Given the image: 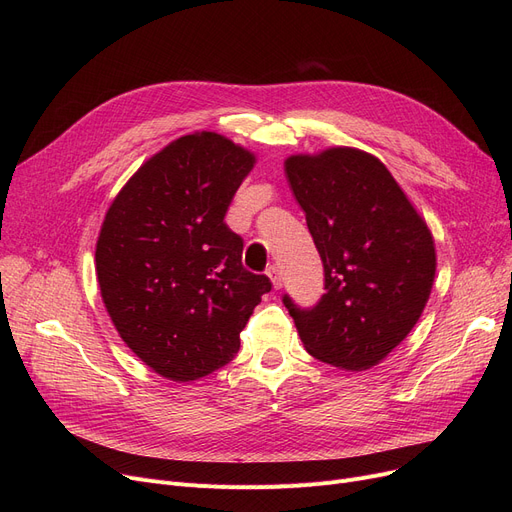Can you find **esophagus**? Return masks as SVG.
<instances>
[{
    "instance_id": "1",
    "label": "esophagus",
    "mask_w": 512,
    "mask_h": 512,
    "mask_svg": "<svg viewBox=\"0 0 512 512\" xmlns=\"http://www.w3.org/2000/svg\"><path fill=\"white\" fill-rule=\"evenodd\" d=\"M267 276H270V280H272V284H274L276 290L282 288V274H280V267H278V265H270V267H267Z\"/></svg>"
}]
</instances>
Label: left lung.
I'll return each instance as SVG.
<instances>
[{
	"instance_id": "1",
	"label": "left lung",
	"mask_w": 512,
	"mask_h": 512,
	"mask_svg": "<svg viewBox=\"0 0 512 512\" xmlns=\"http://www.w3.org/2000/svg\"><path fill=\"white\" fill-rule=\"evenodd\" d=\"M284 170L324 263L326 292L315 307L282 299L307 353L346 371L378 365L415 328L432 292V232L365 151L290 155Z\"/></svg>"
}]
</instances>
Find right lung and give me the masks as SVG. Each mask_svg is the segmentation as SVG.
I'll list each match as a JSON object with an SVG mask.
<instances>
[{
  "label": "right lung",
  "instance_id": "add662e5",
  "mask_svg": "<svg viewBox=\"0 0 512 512\" xmlns=\"http://www.w3.org/2000/svg\"><path fill=\"white\" fill-rule=\"evenodd\" d=\"M255 155L195 132L149 157L116 195L97 238L103 305L120 338L155 373L193 382L224 367L265 292L242 267L224 218Z\"/></svg>",
  "mask_w": 512,
  "mask_h": 512
}]
</instances>
